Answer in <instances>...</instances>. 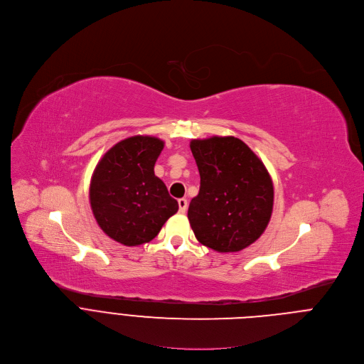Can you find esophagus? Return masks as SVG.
<instances>
[{
  "instance_id": "1",
  "label": "esophagus",
  "mask_w": 364,
  "mask_h": 364,
  "mask_svg": "<svg viewBox=\"0 0 364 364\" xmlns=\"http://www.w3.org/2000/svg\"><path fill=\"white\" fill-rule=\"evenodd\" d=\"M187 205H188V203H187L186 198H180V200H178V211H180L181 214H184V213L187 211Z\"/></svg>"
}]
</instances>
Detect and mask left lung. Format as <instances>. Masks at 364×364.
I'll use <instances>...</instances> for the list:
<instances>
[{
  "label": "left lung",
  "instance_id": "8db88e82",
  "mask_svg": "<svg viewBox=\"0 0 364 364\" xmlns=\"http://www.w3.org/2000/svg\"><path fill=\"white\" fill-rule=\"evenodd\" d=\"M190 149L201 178L187 214L196 238L217 252L250 247L272 215L274 184L267 167L232 136L194 139Z\"/></svg>",
  "mask_w": 364,
  "mask_h": 364
}]
</instances>
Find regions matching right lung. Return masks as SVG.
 <instances>
[{
  "mask_svg": "<svg viewBox=\"0 0 364 364\" xmlns=\"http://www.w3.org/2000/svg\"><path fill=\"white\" fill-rule=\"evenodd\" d=\"M164 141L133 136L116 143L97 163L89 188L92 213L102 231L126 247L150 242L178 211L154 174Z\"/></svg>",
  "mask_w": 364,
  "mask_h": 364,
  "instance_id": "right-lung-1",
  "label": "right lung"
}]
</instances>
